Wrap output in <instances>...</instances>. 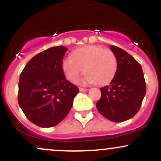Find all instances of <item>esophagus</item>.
<instances>
[{
  "instance_id": "1",
  "label": "esophagus",
  "mask_w": 161,
  "mask_h": 161,
  "mask_svg": "<svg viewBox=\"0 0 161 161\" xmlns=\"http://www.w3.org/2000/svg\"><path fill=\"white\" fill-rule=\"evenodd\" d=\"M88 90V89H85V88H79V91L80 92H86V91Z\"/></svg>"
}]
</instances>
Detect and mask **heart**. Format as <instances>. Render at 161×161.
<instances>
[{
  "label": "heart",
  "mask_w": 161,
  "mask_h": 161,
  "mask_svg": "<svg viewBox=\"0 0 161 161\" xmlns=\"http://www.w3.org/2000/svg\"><path fill=\"white\" fill-rule=\"evenodd\" d=\"M62 61V70L66 78L73 83L79 80L83 70L85 81L104 85L113 79L118 69V59L111 50L100 46H86Z\"/></svg>",
  "instance_id": "obj_1"
}]
</instances>
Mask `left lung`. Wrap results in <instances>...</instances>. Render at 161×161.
<instances>
[{"instance_id":"obj_1","label":"left lung","mask_w":161,"mask_h":161,"mask_svg":"<svg viewBox=\"0 0 161 161\" xmlns=\"http://www.w3.org/2000/svg\"><path fill=\"white\" fill-rule=\"evenodd\" d=\"M111 50L118 59V69L110 85L100 89L101 97L96 106L104 118L121 122L139 111L147 86L140 64L118 47L112 45Z\"/></svg>"}]
</instances>
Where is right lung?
<instances>
[{
	"label": "right lung",
	"mask_w": 161,
	"mask_h": 161,
	"mask_svg": "<svg viewBox=\"0 0 161 161\" xmlns=\"http://www.w3.org/2000/svg\"><path fill=\"white\" fill-rule=\"evenodd\" d=\"M68 49L53 47L34 56L25 66L19 82L18 102L26 118L42 128L59 124L68 115L79 93L65 79L62 61Z\"/></svg>",
	"instance_id": "right-lung-1"
}]
</instances>
